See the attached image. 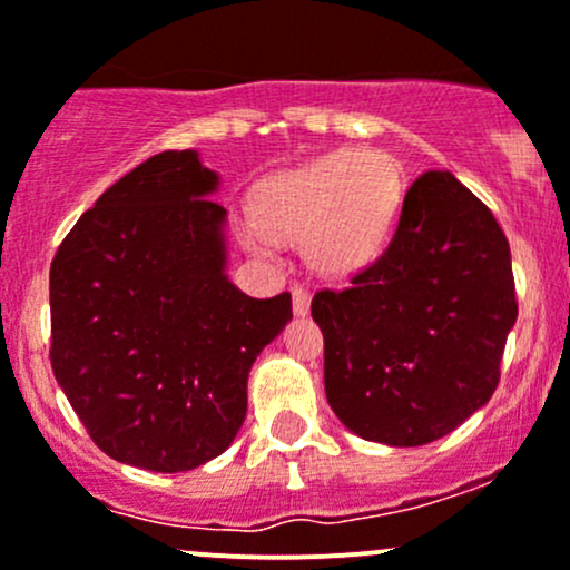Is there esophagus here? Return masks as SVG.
I'll use <instances>...</instances> for the list:
<instances>
[{
    "instance_id": "34e87169",
    "label": "esophagus",
    "mask_w": 570,
    "mask_h": 570,
    "mask_svg": "<svg viewBox=\"0 0 570 570\" xmlns=\"http://www.w3.org/2000/svg\"><path fill=\"white\" fill-rule=\"evenodd\" d=\"M311 308V292L303 289V286H295L292 289V311H295V316H305Z\"/></svg>"
}]
</instances>
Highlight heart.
<instances>
[{"mask_svg": "<svg viewBox=\"0 0 570 570\" xmlns=\"http://www.w3.org/2000/svg\"><path fill=\"white\" fill-rule=\"evenodd\" d=\"M404 205V175L382 149H335L301 169L269 177L256 218L239 224L245 248L269 256L278 239L303 243L325 275L361 273L391 243Z\"/></svg>", "mask_w": 570, "mask_h": 570, "instance_id": "obj_1", "label": "heart"}]
</instances>
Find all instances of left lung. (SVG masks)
I'll list each match as a JSON object with an SVG mask.
<instances>
[{
    "label": "left lung",
    "mask_w": 570,
    "mask_h": 570,
    "mask_svg": "<svg viewBox=\"0 0 570 570\" xmlns=\"http://www.w3.org/2000/svg\"><path fill=\"white\" fill-rule=\"evenodd\" d=\"M517 314L511 248L491 209L451 171H426L385 254L311 301L335 417L391 448L451 434L497 391Z\"/></svg>",
    "instance_id": "8db88e82"
}]
</instances>
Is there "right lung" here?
<instances>
[{
    "instance_id": "1",
    "label": "right lung",
    "mask_w": 570,
    "mask_h": 570,
    "mask_svg": "<svg viewBox=\"0 0 570 570\" xmlns=\"http://www.w3.org/2000/svg\"><path fill=\"white\" fill-rule=\"evenodd\" d=\"M220 177L196 149L111 185L51 262V368L106 456L185 472L220 456L248 410V371L292 320L226 275Z\"/></svg>"
}]
</instances>
